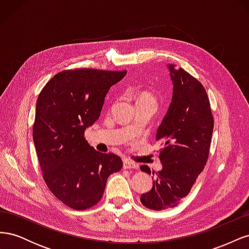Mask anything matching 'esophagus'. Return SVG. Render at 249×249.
<instances>
[{"label":"esophagus","mask_w":249,"mask_h":249,"mask_svg":"<svg viewBox=\"0 0 249 249\" xmlns=\"http://www.w3.org/2000/svg\"><path fill=\"white\" fill-rule=\"evenodd\" d=\"M124 169H138V165L135 164L131 161H124Z\"/></svg>","instance_id":"esophagus-1"}]
</instances>
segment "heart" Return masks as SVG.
I'll return each instance as SVG.
<instances>
[{
    "instance_id": "b5f03b06",
    "label": "heart",
    "mask_w": 249,
    "mask_h": 249,
    "mask_svg": "<svg viewBox=\"0 0 249 249\" xmlns=\"http://www.w3.org/2000/svg\"><path fill=\"white\" fill-rule=\"evenodd\" d=\"M138 101H152V102H155V99L148 93H142V94L139 95Z\"/></svg>"
}]
</instances>
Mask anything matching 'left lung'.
<instances>
[{
	"instance_id": "8db88e82",
	"label": "left lung",
	"mask_w": 249,
	"mask_h": 249,
	"mask_svg": "<svg viewBox=\"0 0 249 249\" xmlns=\"http://www.w3.org/2000/svg\"><path fill=\"white\" fill-rule=\"evenodd\" d=\"M176 66L167 65L172 97L156 134V141L161 145L162 169L156 173L152 189L140 196L143 206L155 211L176 207L189 194L208 161L214 127L206 89L190 73ZM140 169L152 173L147 165Z\"/></svg>"
}]
</instances>
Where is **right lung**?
Instances as JSON below:
<instances>
[{
	"instance_id": "right-lung-1",
	"label": "right lung",
	"mask_w": 249,
	"mask_h": 249,
	"mask_svg": "<svg viewBox=\"0 0 249 249\" xmlns=\"http://www.w3.org/2000/svg\"><path fill=\"white\" fill-rule=\"evenodd\" d=\"M126 71L92 69L55 74L36 103L33 141L42 177L51 192L73 210H86L101 200L110 175L123 161L88 144L84 133L101 115L110 88Z\"/></svg>"
}]
</instances>
